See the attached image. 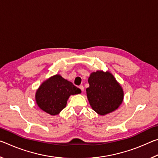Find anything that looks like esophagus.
<instances>
[{
  "label": "esophagus",
  "instance_id": "esophagus-1",
  "mask_svg": "<svg viewBox=\"0 0 158 158\" xmlns=\"http://www.w3.org/2000/svg\"><path fill=\"white\" fill-rule=\"evenodd\" d=\"M79 89H81V91H84V87L83 86V85H80V86H79Z\"/></svg>",
  "mask_w": 158,
  "mask_h": 158
}]
</instances>
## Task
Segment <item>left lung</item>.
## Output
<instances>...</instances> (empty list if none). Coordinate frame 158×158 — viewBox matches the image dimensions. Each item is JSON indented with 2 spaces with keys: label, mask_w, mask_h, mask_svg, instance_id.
Masks as SVG:
<instances>
[{
  "label": "left lung",
  "mask_w": 158,
  "mask_h": 158,
  "mask_svg": "<svg viewBox=\"0 0 158 158\" xmlns=\"http://www.w3.org/2000/svg\"><path fill=\"white\" fill-rule=\"evenodd\" d=\"M88 81L87 98L98 114L105 116L116 110L121 105L124 98L123 89L110 72H93Z\"/></svg>",
  "instance_id": "8db88e82"
}]
</instances>
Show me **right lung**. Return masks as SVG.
<instances>
[{"label":"right lung","instance_id":"1","mask_svg":"<svg viewBox=\"0 0 158 158\" xmlns=\"http://www.w3.org/2000/svg\"><path fill=\"white\" fill-rule=\"evenodd\" d=\"M81 90L60 74H55L42 83L35 93L38 107L52 116H56L65 107L70 95L80 94Z\"/></svg>","mask_w":158,"mask_h":158}]
</instances>
